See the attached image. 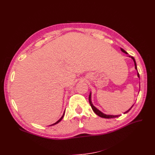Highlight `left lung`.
I'll return each instance as SVG.
<instances>
[{
	"label": "left lung",
	"instance_id": "8db88e82",
	"mask_svg": "<svg viewBox=\"0 0 155 155\" xmlns=\"http://www.w3.org/2000/svg\"><path fill=\"white\" fill-rule=\"evenodd\" d=\"M120 49H121L122 52H124V53H126V54H128L127 52L126 51H125L124 50V49H123V48H120ZM131 58H132V59H133V61H134V66H135V68H136V70H137V64H136L135 60H134V57H131ZM137 75H138V77H139V72H138ZM88 100H89V103H90V104H91V106L92 109H93V110L94 112V113H96V114L98 115V116H99L100 117H102V118H116V117H118L120 116V115H107V114H105L103 113H102V112H101L99 110H98L96 107H95L94 106H93V103H92V102H91V93H90L89 97H88ZM133 107V105L132 107H131V108H132ZM131 108H130V109H128L127 111L125 112L124 114H125V113H128V112L129 111V110L131 109Z\"/></svg>",
	"mask_w": 155,
	"mask_h": 155
}]
</instances>
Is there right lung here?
Instances as JSON below:
<instances>
[{"instance_id":"add662e5","label":"right lung","mask_w":155,"mask_h":155,"mask_svg":"<svg viewBox=\"0 0 155 155\" xmlns=\"http://www.w3.org/2000/svg\"><path fill=\"white\" fill-rule=\"evenodd\" d=\"M64 114H63V115H62V117L60 118V119H59L57 122H56V123H54V124H51V125H54V124H57V123H59V122H60L62 119V118H63V117H64ZM51 125H50V126H51Z\"/></svg>"}]
</instances>
